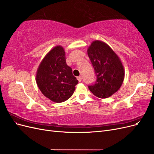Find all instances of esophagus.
Here are the masks:
<instances>
[{
	"instance_id": "obj_1",
	"label": "esophagus",
	"mask_w": 154,
	"mask_h": 154,
	"mask_svg": "<svg viewBox=\"0 0 154 154\" xmlns=\"http://www.w3.org/2000/svg\"><path fill=\"white\" fill-rule=\"evenodd\" d=\"M77 79H78V80L79 81V82H82V77L81 76H78V77H77Z\"/></svg>"
}]
</instances>
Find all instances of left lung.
<instances>
[{"label": "left lung", "instance_id": "left-lung-1", "mask_svg": "<svg viewBox=\"0 0 154 154\" xmlns=\"http://www.w3.org/2000/svg\"><path fill=\"white\" fill-rule=\"evenodd\" d=\"M87 54L97 76L96 83L88 85V88L100 98H107L122 85L125 78L123 64L110 46L100 40L92 42Z\"/></svg>", "mask_w": 154, "mask_h": 154}]
</instances>
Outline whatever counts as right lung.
I'll list each match as a JSON object with an SVG mask.
<instances>
[{
  "instance_id": "obj_1",
  "label": "right lung",
  "mask_w": 154,
  "mask_h": 154,
  "mask_svg": "<svg viewBox=\"0 0 154 154\" xmlns=\"http://www.w3.org/2000/svg\"><path fill=\"white\" fill-rule=\"evenodd\" d=\"M36 82L42 93L56 103L66 101L73 94L78 81L66 63V53L61 45L55 46L42 60Z\"/></svg>"
}]
</instances>
